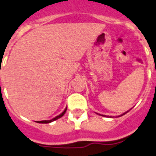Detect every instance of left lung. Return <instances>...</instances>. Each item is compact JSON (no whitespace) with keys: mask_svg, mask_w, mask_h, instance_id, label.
Wrapping results in <instances>:
<instances>
[{"mask_svg":"<svg viewBox=\"0 0 156 156\" xmlns=\"http://www.w3.org/2000/svg\"><path fill=\"white\" fill-rule=\"evenodd\" d=\"M129 112V111H127V112H125V113H123L122 114V115H119V116H122L123 115H125V114H126L127 113V112Z\"/></svg>","mask_w":156,"mask_h":156,"instance_id":"obj_1","label":"left lung"}]
</instances>
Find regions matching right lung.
Here are the masks:
<instances>
[{
  "mask_svg": "<svg viewBox=\"0 0 156 156\" xmlns=\"http://www.w3.org/2000/svg\"><path fill=\"white\" fill-rule=\"evenodd\" d=\"M67 108H66V109H65V110L63 111V112H62V113L60 114V115H58V116L55 117V118H54V119H51V120H43V121H38V122H38V123H49V122H52L55 121V120H56V119H59V118H61L62 116H63V115H64V114H65L66 111H67Z\"/></svg>",
  "mask_w": 156,
  "mask_h": 156,
  "instance_id": "obj_1",
  "label": "right lung"
}]
</instances>
